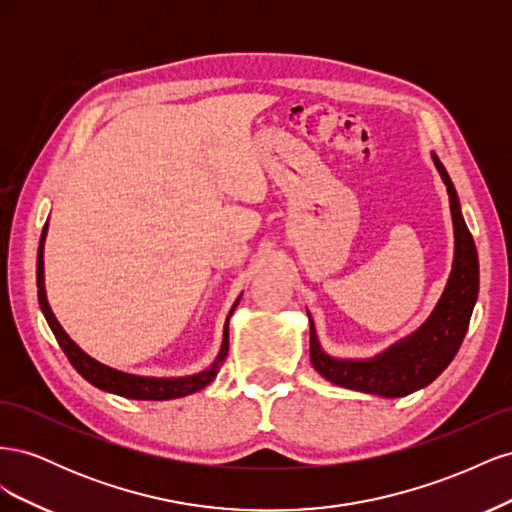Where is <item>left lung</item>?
<instances>
[{
	"label": "left lung",
	"instance_id": "1",
	"mask_svg": "<svg viewBox=\"0 0 512 512\" xmlns=\"http://www.w3.org/2000/svg\"><path fill=\"white\" fill-rule=\"evenodd\" d=\"M433 162H436L438 173L446 183L448 200H451L455 226V260L451 277H448L440 303L423 327L378 354L376 359L344 361L324 354L318 344L314 322L309 318L312 365L322 378L344 386V389L382 397L410 395L442 374L448 363L455 359L463 337H466L478 297V254L466 220L461 215L453 181L436 153H433Z\"/></svg>",
	"mask_w": 512,
	"mask_h": 512
}]
</instances>
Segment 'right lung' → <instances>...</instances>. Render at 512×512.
Masks as SVG:
<instances>
[{
  "label": "right lung",
  "instance_id": "1",
  "mask_svg": "<svg viewBox=\"0 0 512 512\" xmlns=\"http://www.w3.org/2000/svg\"><path fill=\"white\" fill-rule=\"evenodd\" d=\"M44 235H46V226L42 230V239H40V247H38V262H36V282H38V303L42 314L49 322V327L57 339V344L61 346V350L66 352L68 361L72 363V367L79 371V374L89 382L98 386V389L106 391V393H115L121 397L128 399H149V401H162V399H177V397H185L192 395L218 376V371L222 367V363L226 361L228 356V318L224 324V339H222V350L218 354L215 363L200 371L196 376H185V378H145V376H132V374H123V371H117L113 367H106L102 363H98L96 359H91L89 354H85L79 346H76L72 339L68 337V333L61 329V324L57 322V318L53 316L49 301H46V292H44V260H42V243H44ZM239 303V301H237ZM237 303L232 305L230 314L235 312ZM228 314V316H230Z\"/></svg>",
  "mask_w": 512,
  "mask_h": 512
}]
</instances>
